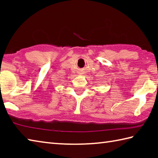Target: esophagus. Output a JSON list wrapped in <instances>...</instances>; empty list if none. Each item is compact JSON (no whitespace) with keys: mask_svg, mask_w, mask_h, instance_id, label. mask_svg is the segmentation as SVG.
<instances>
[{"mask_svg":"<svg viewBox=\"0 0 158 158\" xmlns=\"http://www.w3.org/2000/svg\"><path fill=\"white\" fill-rule=\"evenodd\" d=\"M81 74H83V73H81Z\"/></svg>","mask_w":158,"mask_h":158,"instance_id":"1","label":"esophagus"}]
</instances>
